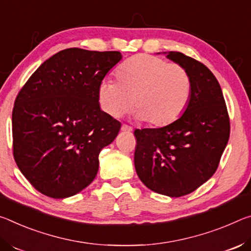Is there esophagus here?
<instances>
[{
  "instance_id": "1",
  "label": "esophagus",
  "mask_w": 251,
  "mask_h": 251,
  "mask_svg": "<svg viewBox=\"0 0 251 251\" xmlns=\"http://www.w3.org/2000/svg\"><path fill=\"white\" fill-rule=\"evenodd\" d=\"M121 130H122V131H126V132H131V131H132L133 129H132V126H130L122 125V126H121Z\"/></svg>"
}]
</instances>
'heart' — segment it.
Instances as JSON below:
<instances>
[{"label": "heart", "mask_w": 251, "mask_h": 251, "mask_svg": "<svg viewBox=\"0 0 251 251\" xmlns=\"http://www.w3.org/2000/svg\"><path fill=\"white\" fill-rule=\"evenodd\" d=\"M117 82L105 80L99 87L102 110L120 118L133 106L135 117L154 126H168L187 109L191 97V79L178 63L161 57L138 54L116 71Z\"/></svg>", "instance_id": "1"}]
</instances>
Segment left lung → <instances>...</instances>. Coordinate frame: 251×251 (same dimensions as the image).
Returning a JSON list of instances; mask_svg holds the SVG:
<instances>
[{
  "mask_svg": "<svg viewBox=\"0 0 251 251\" xmlns=\"http://www.w3.org/2000/svg\"><path fill=\"white\" fill-rule=\"evenodd\" d=\"M167 57L190 75V101L170 125L134 130V167L150 190L176 198L215 174L229 140L230 120L219 82L206 65L181 52L171 51Z\"/></svg>",
  "mask_w": 251,
  "mask_h": 251,
  "instance_id": "obj_1",
  "label": "left lung"
}]
</instances>
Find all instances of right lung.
Listing matches in <instances>:
<instances>
[{
	"mask_svg": "<svg viewBox=\"0 0 251 251\" xmlns=\"http://www.w3.org/2000/svg\"><path fill=\"white\" fill-rule=\"evenodd\" d=\"M121 57L118 51L65 49L20 90L12 112L13 157L41 194L68 198L96 178L99 154L121 128L100 109L98 91Z\"/></svg>",
	"mask_w": 251,
	"mask_h": 251,
	"instance_id": "add662e5",
	"label": "right lung"
}]
</instances>
